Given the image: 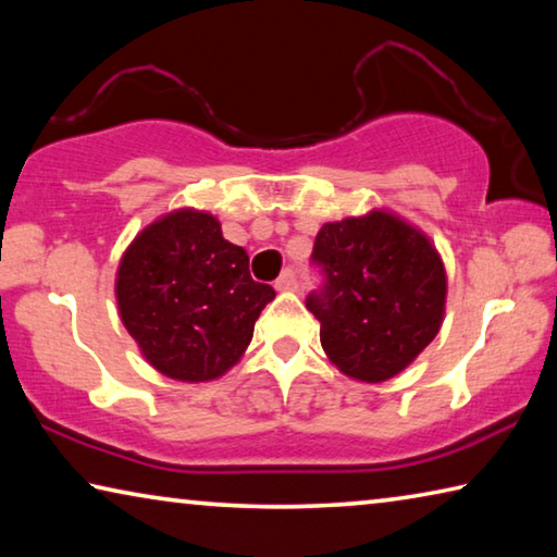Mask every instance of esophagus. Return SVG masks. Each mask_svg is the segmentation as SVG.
Listing matches in <instances>:
<instances>
[{"mask_svg":"<svg viewBox=\"0 0 557 557\" xmlns=\"http://www.w3.org/2000/svg\"><path fill=\"white\" fill-rule=\"evenodd\" d=\"M299 285H297V277H295V272L292 270H285L280 275V280L275 282V289H280V292H295Z\"/></svg>","mask_w":557,"mask_h":557,"instance_id":"34e87169","label":"esophagus"}]
</instances>
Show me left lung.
<instances>
[{"mask_svg": "<svg viewBox=\"0 0 557 557\" xmlns=\"http://www.w3.org/2000/svg\"><path fill=\"white\" fill-rule=\"evenodd\" d=\"M312 258L326 285L307 309L329 361L358 383L403 373L445 322L447 270L425 231L391 209L324 223Z\"/></svg>", "mask_w": 557, "mask_h": 557, "instance_id": "1", "label": "left lung"}]
</instances>
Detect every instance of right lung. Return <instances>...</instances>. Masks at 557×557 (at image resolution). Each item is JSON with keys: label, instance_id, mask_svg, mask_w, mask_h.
<instances>
[{"label": "right lung", "instance_id": "add662e5", "mask_svg": "<svg viewBox=\"0 0 557 557\" xmlns=\"http://www.w3.org/2000/svg\"><path fill=\"white\" fill-rule=\"evenodd\" d=\"M115 299L154 371L206 383L240 361L275 289L250 277L248 252L223 238L213 213L184 206L132 238L115 272Z\"/></svg>", "mask_w": 557, "mask_h": 557}]
</instances>
